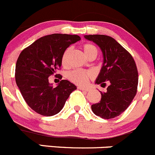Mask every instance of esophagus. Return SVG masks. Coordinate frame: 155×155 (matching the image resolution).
<instances>
[{"mask_svg": "<svg viewBox=\"0 0 155 155\" xmlns=\"http://www.w3.org/2000/svg\"><path fill=\"white\" fill-rule=\"evenodd\" d=\"M78 89L80 90H82V91H86V92H88L89 90H90V89L89 88H87V87H78Z\"/></svg>", "mask_w": 155, "mask_h": 155, "instance_id": "obj_1", "label": "esophagus"}]
</instances>
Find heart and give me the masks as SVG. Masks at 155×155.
Masks as SVG:
<instances>
[{"instance_id":"b5f03b06","label":"heart","mask_w":155,"mask_h":155,"mask_svg":"<svg viewBox=\"0 0 155 155\" xmlns=\"http://www.w3.org/2000/svg\"><path fill=\"white\" fill-rule=\"evenodd\" d=\"M83 50L87 58H90L92 56L96 57L98 53L97 48L94 45L91 44H84L83 45ZM71 52V49L70 47L67 48L64 51L62 56V66L67 67L68 65V57ZM93 74L91 72L84 70H74L72 71H70L68 74V78L73 82L74 84L78 85L84 86L88 83L89 80L92 78Z\"/></svg>"}]
</instances>
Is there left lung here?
<instances>
[{
  "label": "left lung",
  "instance_id": "1",
  "mask_svg": "<svg viewBox=\"0 0 155 155\" xmlns=\"http://www.w3.org/2000/svg\"><path fill=\"white\" fill-rule=\"evenodd\" d=\"M97 44L103 55V64L96 84L110 83L100 102L91 105L93 112L104 119L117 117L129 107L137 92L138 71L133 56L113 38L103 35H84Z\"/></svg>",
  "mask_w": 155,
  "mask_h": 155
}]
</instances>
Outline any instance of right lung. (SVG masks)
<instances>
[{
    "instance_id": "1",
    "label": "right lung",
    "mask_w": 155,
    "mask_h": 155,
    "mask_svg": "<svg viewBox=\"0 0 155 155\" xmlns=\"http://www.w3.org/2000/svg\"><path fill=\"white\" fill-rule=\"evenodd\" d=\"M80 40L76 35L53 34L39 38L21 52L16 65V82L26 103L35 112L44 116L58 114L77 89L67 80H62L54 88L49 77L62 65L64 51Z\"/></svg>"
}]
</instances>
